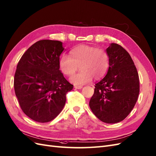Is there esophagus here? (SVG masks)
Listing matches in <instances>:
<instances>
[{"label": "esophagus", "instance_id": "1", "mask_svg": "<svg viewBox=\"0 0 156 156\" xmlns=\"http://www.w3.org/2000/svg\"><path fill=\"white\" fill-rule=\"evenodd\" d=\"M74 87L75 89H76V90H80V89H81L82 87V86H77V85H74Z\"/></svg>", "mask_w": 156, "mask_h": 156}]
</instances>
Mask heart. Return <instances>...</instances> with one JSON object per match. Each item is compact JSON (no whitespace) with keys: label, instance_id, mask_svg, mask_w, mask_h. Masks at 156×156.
I'll use <instances>...</instances> for the list:
<instances>
[{"label":"heart","instance_id":"heart-1","mask_svg":"<svg viewBox=\"0 0 156 156\" xmlns=\"http://www.w3.org/2000/svg\"><path fill=\"white\" fill-rule=\"evenodd\" d=\"M110 65L108 52L103 48L89 45H80L69 52V56L62 55L59 59L61 72L66 76H72L78 69L80 72L70 78L75 85L90 82L92 78L99 80L107 72Z\"/></svg>","mask_w":156,"mask_h":156}]
</instances>
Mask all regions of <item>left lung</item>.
I'll list each match as a JSON object with an SVG mask.
<instances>
[{
	"mask_svg": "<svg viewBox=\"0 0 156 156\" xmlns=\"http://www.w3.org/2000/svg\"><path fill=\"white\" fill-rule=\"evenodd\" d=\"M110 65L106 76L95 84L90 107L106 123L122 121L131 112L140 91L139 77L131 57L118 44L106 49Z\"/></svg>",
	"mask_w": 156,
	"mask_h": 156,
	"instance_id": "1",
	"label": "left lung"
}]
</instances>
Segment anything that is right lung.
<instances>
[{
  "label": "right lung",
  "instance_id": "1",
  "mask_svg": "<svg viewBox=\"0 0 156 156\" xmlns=\"http://www.w3.org/2000/svg\"><path fill=\"white\" fill-rule=\"evenodd\" d=\"M63 50L60 41L42 40L23 53L17 65L16 95L22 111L34 121L55 118L65 105L66 93L73 90L59 67Z\"/></svg>",
  "mask_w": 156,
  "mask_h": 156
}]
</instances>
